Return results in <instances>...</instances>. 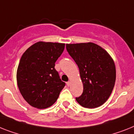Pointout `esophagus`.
Masks as SVG:
<instances>
[{"label": "esophagus", "instance_id": "34e87169", "mask_svg": "<svg viewBox=\"0 0 134 134\" xmlns=\"http://www.w3.org/2000/svg\"><path fill=\"white\" fill-rule=\"evenodd\" d=\"M66 85H67V86H69L70 85V81H68V82H66Z\"/></svg>", "mask_w": 134, "mask_h": 134}]
</instances>
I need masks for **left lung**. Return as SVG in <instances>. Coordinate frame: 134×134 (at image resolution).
I'll list each match as a JSON object with an SVG mask.
<instances>
[{
  "mask_svg": "<svg viewBox=\"0 0 134 134\" xmlns=\"http://www.w3.org/2000/svg\"><path fill=\"white\" fill-rule=\"evenodd\" d=\"M66 50L77 64L83 91L76 97L79 104L86 108L102 105L114 87L116 68L108 53L94 43L66 44Z\"/></svg>",
  "mask_w": 134,
  "mask_h": 134,
  "instance_id": "1",
  "label": "left lung"
}]
</instances>
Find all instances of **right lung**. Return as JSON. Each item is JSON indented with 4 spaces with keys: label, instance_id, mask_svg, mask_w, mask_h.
<instances>
[{
    "label": "right lung",
    "instance_id": "1",
    "mask_svg": "<svg viewBox=\"0 0 134 134\" xmlns=\"http://www.w3.org/2000/svg\"><path fill=\"white\" fill-rule=\"evenodd\" d=\"M65 44L38 42L21 57L17 70V83L21 94L30 105L49 108L65 86L55 63L64 51Z\"/></svg>",
    "mask_w": 134,
    "mask_h": 134
}]
</instances>
